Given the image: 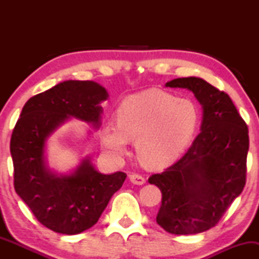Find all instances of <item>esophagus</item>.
<instances>
[{"label":"esophagus","instance_id":"esophagus-1","mask_svg":"<svg viewBox=\"0 0 259 259\" xmlns=\"http://www.w3.org/2000/svg\"><path fill=\"white\" fill-rule=\"evenodd\" d=\"M130 181H132L133 184H135V185H144L145 184V178L142 177L141 174H136V173H134V174H132L130 175Z\"/></svg>","mask_w":259,"mask_h":259}]
</instances>
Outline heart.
Wrapping results in <instances>:
<instances>
[{
  "instance_id": "obj_1",
  "label": "heart",
  "mask_w": 259,
  "mask_h": 259,
  "mask_svg": "<svg viewBox=\"0 0 259 259\" xmlns=\"http://www.w3.org/2000/svg\"><path fill=\"white\" fill-rule=\"evenodd\" d=\"M198 119V108L192 101L151 89L126 97L117 111V123H106L100 138L103 147L115 156L125 154L127 142L133 140L142 164L162 168L185 150Z\"/></svg>"
}]
</instances>
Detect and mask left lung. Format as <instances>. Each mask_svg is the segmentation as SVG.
Segmentation results:
<instances>
[{"label":"left lung","mask_w":259,"mask_h":259,"mask_svg":"<svg viewBox=\"0 0 259 259\" xmlns=\"http://www.w3.org/2000/svg\"><path fill=\"white\" fill-rule=\"evenodd\" d=\"M189 89L203 107L201 133L181 158L148 178L162 192L156 221L174 235L215 227L246 184L248 127L228 94L201 78L165 84Z\"/></svg>","instance_id":"1"}]
</instances>
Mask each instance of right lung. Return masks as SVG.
Segmentation results:
<instances>
[{
    "instance_id": "right-lung-1",
    "label": "right lung",
    "mask_w": 259,
    "mask_h": 259,
    "mask_svg": "<svg viewBox=\"0 0 259 259\" xmlns=\"http://www.w3.org/2000/svg\"><path fill=\"white\" fill-rule=\"evenodd\" d=\"M106 89L94 81L68 80L32 96L23 107L11 138L14 189L44 227L74 235L91 228L123 185L126 174H101L85 159L69 177L45 165L46 139L69 117L100 126Z\"/></svg>"
}]
</instances>
